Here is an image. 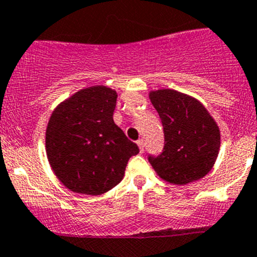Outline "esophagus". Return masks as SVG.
Wrapping results in <instances>:
<instances>
[{
	"mask_svg": "<svg viewBox=\"0 0 257 257\" xmlns=\"http://www.w3.org/2000/svg\"><path fill=\"white\" fill-rule=\"evenodd\" d=\"M138 147H139V150H140V153L144 152L145 144H144V140H143V139H140V140L138 141Z\"/></svg>",
	"mask_w": 257,
	"mask_h": 257,
	"instance_id": "obj_1",
	"label": "esophagus"
}]
</instances>
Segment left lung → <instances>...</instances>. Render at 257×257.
Masks as SVG:
<instances>
[{
    "instance_id": "1",
    "label": "left lung",
    "mask_w": 257,
    "mask_h": 257,
    "mask_svg": "<svg viewBox=\"0 0 257 257\" xmlns=\"http://www.w3.org/2000/svg\"><path fill=\"white\" fill-rule=\"evenodd\" d=\"M149 99L164 128V150L149 157L153 169L172 185H187L205 177L220 149V130L200 100L175 89L149 91Z\"/></svg>"
}]
</instances>
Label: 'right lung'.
I'll use <instances>...</instances> for the list:
<instances>
[{
  "instance_id": "obj_1",
  "label": "right lung",
  "mask_w": 257,
  "mask_h": 257,
  "mask_svg": "<svg viewBox=\"0 0 257 257\" xmlns=\"http://www.w3.org/2000/svg\"><path fill=\"white\" fill-rule=\"evenodd\" d=\"M117 93L105 85L80 89L53 109L46 128L52 171L70 191L102 195L122 181L139 153L113 121Z\"/></svg>"
}]
</instances>
